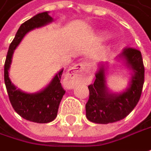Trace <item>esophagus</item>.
<instances>
[{"label": "esophagus", "mask_w": 151, "mask_h": 151, "mask_svg": "<svg viewBox=\"0 0 151 151\" xmlns=\"http://www.w3.org/2000/svg\"><path fill=\"white\" fill-rule=\"evenodd\" d=\"M85 71H86V69H85L84 64L81 63L76 64L70 70V71L68 72L66 76V79L71 84L80 82L84 78Z\"/></svg>", "instance_id": "esophagus-1"}]
</instances>
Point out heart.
Masks as SVG:
<instances>
[{"mask_svg":"<svg viewBox=\"0 0 151 151\" xmlns=\"http://www.w3.org/2000/svg\"><path fill=\"white\" fill-rule=\"evenodd\" d=\"M106 37H109V35H106Z\"/></svg>","mask_w":151,"mask_h":151,"instance_id":"1","label":"heart"}]
</instances>
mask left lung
Wrapping results in <instances>:
<instances>
[{
	"instance_id": "left-lung-1",
	"label": "left lung",
	"mask_w": 151,
	"mask_h": 151,
	"mask_svg": "<svg viewBox=\"0 0 151 151\" xmlns=\"http://www.w3.org/2000/svg\"><path fill=\"white\" fill-rule=\"evenodd\" d=\"M119 58L133 72L129 87L121 93L109 92L106 87L104 66L96 73L93 84L88 86L89 99L86 104V116L92 122L108 124L124 119L139 103L145 81V67L140 51L126 47Z\"/></svg>"
}]
</instances>
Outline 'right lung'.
Returning a JSON list of instances; mask_svg holds the SVG:
<instances>
[{"instance_id": "1", "label": "right lung", "mask_w": 151, "mask_h": 151, "mask_svg": "<svg viewBox=\"0 0 151 151\" xmlns=\"http://www.w3.org/2000/svg\"><path fill=\"white\" fill-rule=\"evenodd\" d=\"M51 22H52V18L49 16L48 12H44L22 24L9 46L4 65V81L12 108L24 119L36 123H47L56 118L59 104L65 93L60 82L64 70L58 72L42 91L35 93H27L17 89L9 78L8 70L14 50L24 36L29 31Z\"/></svg>"}]
</instances>
